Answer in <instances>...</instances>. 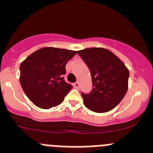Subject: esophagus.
Segmentation results:
<instances>
[{"mask_svg": "<svg viewBox=\"0 0 153 153\" xmlns=\"http://www.w3.org/2000/svg\"><path fill=\"white\" fill-rule=\"evenodd\" d=\"M74 86H75V88H76V89H79V83L78 82H75V84H74Z\"/></svg>", "mask_w": 153, "mask_h": 153, "instance_id": "obj_1", "label": "esophagus"}]
</instances>
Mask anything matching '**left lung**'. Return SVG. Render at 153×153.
I'll list each match as a JSON object with an SVG mask.
<instances>
[{
  "instance_id": "8db88e82",
  "label": "left lung",
  "mask_w": 153,
  "mask_h": 153,
  "mask_svg": "<svg viewBox=\"0 0 153 153\" xmlns=\"http://www.w3.org/2000/svg\"><path fill=\"white\" fill-rule=\"evenodd\" d=\"M78 54L92 75V91L81 94L84 104L98 113L112 110L127 92L128 69L115 54L104 48H87L78 51Z\"/></svg>"
}]
</instances>
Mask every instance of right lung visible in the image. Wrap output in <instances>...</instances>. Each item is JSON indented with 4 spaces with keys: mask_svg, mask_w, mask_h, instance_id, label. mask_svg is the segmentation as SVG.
I'll return each instance as SVG.
<instances>
[{
    "mask_svg": "<svg viewBox=\"0 0 153 153\" xmlns=\"http://www.w3.org/2000/svg\"><path fill=\"white\" fill-rule=\"evenodd\" d=\"M76 51L44 47L29 55L20 65V83L28 98L38 107L59 105L72 86L64 80L66 64Z\"/></svg>",
    "mask_w": 153,
    "mask_h": 153,
    "instance_id": "add662e5",
    "label": "right lung"
}]
</instances>
